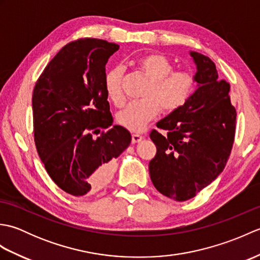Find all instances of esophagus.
I'll use <instances>...</instances> for the list:
<instances>
[{
    "mask_svg": "<svg viewBox=\"0 0 260 260\" xmlns=\"http://www.w3.org/2000/svg\"><path fill=\"white\" fill-rule=\"evenodd\" d=\"M143 139H144V137H143V136L140 135V134H132V142H133V143H139V142H141Z\"/></svg>",
    "mask_w": 260,
    "mask_h": 260,
    "instance_id": "esophagus-1",
    "label": "esophagus"
}]
</instances>
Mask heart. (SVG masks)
<instances>
[{"instance_id":"heart-1","label":"heart","mask_w":260,"mask_h":260,"mask_svg":"<svg viewBox=\"0 0 260 260\" xmlns=\"http://www.w3.org/2000/svg\"><path fill=\"white\" fill-rule=\"evenodd\" d=\"M135 69L148 80L140 101L131 102L117 114V121L125 128L140 132L163 109L174 113L189 102L198 86L197 75L190 70L173 71V63L161 53H150L133 61ZM124 69H109L105 76V91L116 106L124 103L121 89Z\"/></svg>"}]
</instances>
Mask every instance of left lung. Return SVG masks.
I'll list each match as a JSON object with an SVG mask.
<instances>
[{"instance_id": "left-lung-1", "label": "left lung", "mask_w": 260, "mask_h": 260, "mask_svg": "<svg viewBox=\"0 0 260 260\" xmlns=\"http://www.w3.org/2000/svg\"><path fill=\"white\" fill-rule=\"evenodd\" d=\"M197 66L198 88L183 107L153 129L156 155L148 164L156 190L175 201H186L218 178L235 141L237 113L231 105L230 85L218 79L209 57L190 51Z\"/></svg>"}]
</instances>
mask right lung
<instances>
[{"label":"right lung","instance_id":"1","mask_svg":"<svg viewBox=\"0 0 260 260\" xmlns=\"http://www.w3.org/2000/svg\"><path fill=\"white\" fill-rule=\"evenodd\" d=\"M116 43L85 38L66 45L48 63L33 89V131L48 174L71 196H91L112 179L115 159L131 144V133L113 124L105 91Z\"/></svg>","mask_w":260,"mask_h":260}]
</instances>
